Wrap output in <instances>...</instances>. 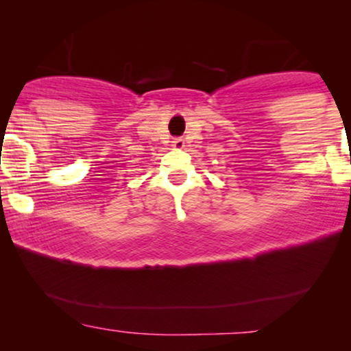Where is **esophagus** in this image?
<instances>
[{
  "mask_svg": "<svg viewBox=\"0 0 351 351\" xmlns=\"http://www.w3.org/2000/svg\"><path fill=\"white\" fill-rule=\"evenodd\" d=\"M184 145H185L184 138L177 137V138H174V141H172V147H174V148H184Z\"/></svg>",
  "mask_w": 351,
  "mask_h": 351,
  "instance_id": "esophagus-1",
  "label": "esophagus"
}]
</instances>
